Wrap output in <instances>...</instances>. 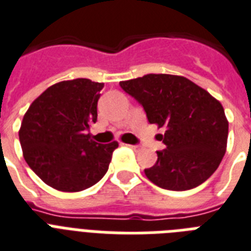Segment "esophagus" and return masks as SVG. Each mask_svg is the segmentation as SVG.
Instances as JSON below:
<instances>
[{
  "instance_id": "obj_1",
  "label": "esophagus",
  "mask_w": 251,
  "mask_h": 251,
  "mask_svg": "<svg viewBox=\"0 0 251 251\" xmlns=\"http://www.w3.org/2000/svg\"><path fill=\"white\" fill-rule=\"evenodd\" d=\"M130 148L134 151H140V146H136V144H130Z\"/></svg>"
}]
</instances>
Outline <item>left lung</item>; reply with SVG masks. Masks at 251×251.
Listing matches in <instances>:
<instances>
[{"mask_svg":"<svg viewBox=\"0 0 251 251\" xmlns=\"http://www.w3.org/2000/svg\"><path fill=\"white\" fill-rule=\"evenodd\" d=\"M120 86L143 107L150 124L165 129L157 138L166 148L144 169L147 178L169 191L192 189L210 178L227 148L228 121L221 103L182 76L151 73Z\"/></svg>","mask_w":251,"mask_h":251,"instance_id":"obj_1","label":"left lung"}]
</instances>
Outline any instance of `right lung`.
<instances>
[{
  "label": "right lung",
  "instance_id": "add662e5",
  "mask_svg": "<svg viewBox=\"0 0 251 251\" xmlns=\"http://www.w3.org/2000/svg\"><path fill=\"white\" fill-rule=\"evenodd\" d=\"M104 83L87 78L50 86L29 105L19 140L26 164L38 178L63 192H78L105 175L117 142L91 139L98 100Z\"/></svg>",
  "mask_w": 251,
  "mask_h": 251
}]
</instances>
